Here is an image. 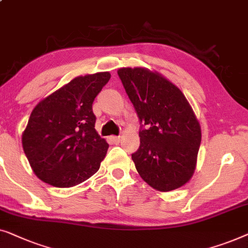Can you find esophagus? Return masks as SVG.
<instances>
[{
  "instance_id": "obj_1",
  "label": "esophagus",
  "mask_w": 248,
  "mask_h": 248,
  "mask_svg": "<svg viewBox=\"0 0 248 248\" xmlns=\"http://www.w3.org/2000/svg\"><path fill=\"white\" fill-rule=\"evenodd\" d=\"M110 140H111V142H112V144L118 145L120 142V137H119V136H111Z\"/></svg>"
}]
</instances>
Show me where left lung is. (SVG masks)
<instances>
[{
	"label": "left lung",
	"mask_w": 248,
	"mask_h": 248,
	"mask_svg": "<svg viewBox=\"0 0 248 248\" xmlns=\"http://www.w3.org/2000/svg\"><path fill=\"white\" fill-rule=\"evenodd\" d=\"M118 75L140 121V146L131 154L139 175L163 192L184 186L193 175L201 142L192 108L158 73L128 67Z\"/></svg>",
	"instance_id": "obj_1"
}]
</instances>
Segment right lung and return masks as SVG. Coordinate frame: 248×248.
Here are the masks:
<instances>
[{"label":"right lung","mask_w":248,"mask_h":248,"mask_svg":"<svg viewBox=\"0 0 248 248\" xmlns=\"http://www.w3.org/2000/svg\"><path fill=\"white\" fill-rule=\"evenodd\" d=\"M110 78L108 72L75 78L31 112L22 146L41 181L74 186L100 169L109 145L95 130L92 104Z\"/></svg>","instance_id":"obj_1"}]
</instances>
